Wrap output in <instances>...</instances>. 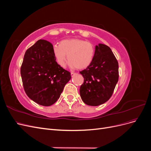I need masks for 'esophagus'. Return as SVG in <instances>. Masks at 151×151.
I'll return each instance as SVG.
<instances>
[{
	"mask_svg": "<svg viewBox=\"0 0 151 151\" xmlns=\"http://www.w3.org/2000/svg\"><path fill=\"white\" fill-rule=\"evenodd\" d=\"M71 76H72V77H74V75H76V73H74V72H71Z\"/></svg>",
	"mask_w": 151,
	"mask_h": 151,
	"instance_id": "1",
	"label": "esophagus"
}]
</instances>
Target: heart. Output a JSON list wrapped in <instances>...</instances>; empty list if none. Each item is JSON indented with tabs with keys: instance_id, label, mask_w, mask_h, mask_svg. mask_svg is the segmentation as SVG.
<instances>
[{
	"instance_id": "1",
	"label": "heart",
	"mask_w": 151,
	"mask_h": 151,
	"mask_svg": "<svg viewBox=\"0 0 151 151\" xmlns=\"http://www.w3.org/2000/svg\"><path fill=\"white\" fill-rule=\"evenodd\" d=\"M94 53V45L81 39L64 40L53 47L55 58L61 67H65L67 56L71 68L84 69L92 63Z\"/></svg>"
}]
</instances>
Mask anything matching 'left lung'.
<instances>
[{"label":"left lung","mask_w":151,"mask_h":151,"mask_svg":"<svg viewBox=\"0 0 151 151\" xmlns=\"http://www.w3.org/2000/svg\"><path fill=\"white\" fill-rule=\"evenodd\" d=\"M80 74L84 78L80 87L83 102L93 106L106 102L119 77L118 63L110 48L101 43L96 45L92 63Z\"/></svg>","instance_id":"1"}]
</instances>
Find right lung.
<instances>
[{"mask_svg":"<svg viewBox=\"0 0 151 151\" xmlns=\"http://www.w3.org/2000/svg\"><path fill=\"white\" fill-rule=\"evenodd\" d=\"M21 75L27 96L45 106H51L60 98L70 73L59 66L51 43L39 40L25 52Z\"/></svg>","mask_w":151,"mask_h":151,"instance_id":"right-lung-1","label":"right lung"}]
</instances>
